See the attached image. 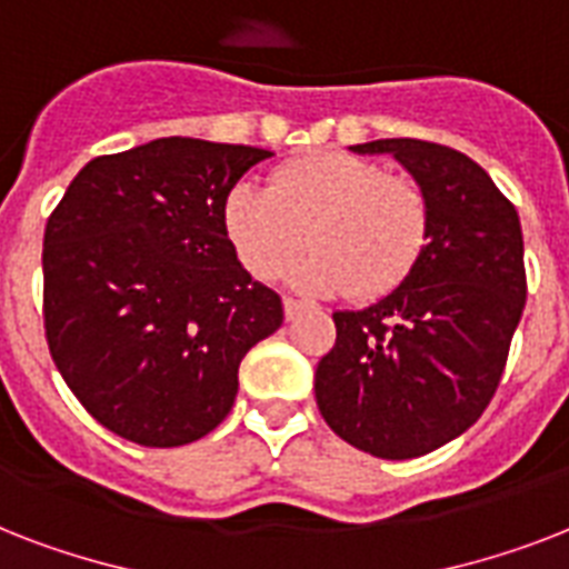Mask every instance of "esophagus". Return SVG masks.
Returning <instances> with one entry per match:
<instances>
[{
	"label": "esophagus",
	"instance_id": "1",
	"mask_svg": "<svg viewBox=\"0 0 569 569\" xmlns=\"http://www.w3.org/2000/svg\"><path fill=\"white\" fill-rule=\"evenodd\" d=\"M310 310V303L307 301H298V298H292V295H286L283 298V312H286V319L292 321V319H298V316H301V312H307Z\"/></svg>",
	"mask_w": 569,
	"mask_h": 569
}]
</instances>
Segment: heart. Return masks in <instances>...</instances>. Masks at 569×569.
<instances>
[{
    "instance_id": "1",
    "label": "heart",
    "mask_w": 569,
    "mask_h": 569,
    "mask_svg": "<svg viewBox=\"0 0 569 569\" xmlns=\"http://www.w3.org/2000/svg\"><path fill=\"white\" fill-rule=\"evenodd\" d=\"M223 223L241 266L259 280L283 274L310 239L316 250L298 268V283L369 301L405 283L425 253L431 200L413 177L328 150L283 164L268 189L236 186Z\"/></svg>"
}]
</instances>
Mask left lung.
Segmentation results:
<instances>
[{
	"instance_id": "8db88e82",
	"label": "left lung",
	"mask_w": 569,
	"mask_h": 569,
	"mask_svg": "<svg viewBox=\"0 0 569 569\" xmlns=\"http://www.w3.org/2000/svg\"><path fill=\"white\" fill-rule=\"evenodd\" d=\"M431 200L425 253L387 298L333 312L337 342L316 369L330 431L383 460L440 449L478 422L502 380L526 307L520 214L481 164L451 147L380 138Z\"/></svg>"
}]
</instances>
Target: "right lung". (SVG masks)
Listing matches in <instances>:
<instances>
[{"instance_id":"obj_1","label":"right lung","mask_w":569,"mask_h":569,"mask_svg":"<svg viewBox=\"0 0 569 569\" xmlns=\"http://www.w3.org/2000/svg\"><path fill=\"white\" fill-rule=\"evenodd\" d=\"M268 150L156 138L97 156L43 232L49 355L88 413L150 449L218 428L239 363L283 325L236 259L223 209Z\"/></svg>"}]
</instances>
